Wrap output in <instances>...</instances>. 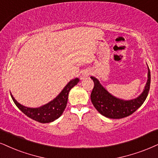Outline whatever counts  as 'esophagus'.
Segmentation results:
<instances>
[{"mask_svg": "<svg viewBox=\"0 0 158 158\" xmlns=\"http://www.w3.org/2000/svg\"><path fill=\"white\" fill-rule=\"evenodd\" d=\"M89 75V73H86V72H85V73H83V76H82V77L83 78V77H87V76Z\"/></svg>", "mask_w": 158, "mask_h": 158, "instance_id": "esophagus-1", "label": "esophagus"}]
</instances>
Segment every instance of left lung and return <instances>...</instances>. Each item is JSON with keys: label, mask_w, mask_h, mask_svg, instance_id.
<instances>
[{"label": "left lung", "mask_w": 158, "mask_h": 158, "mask_svg": "<svg viewBox=\"0 0 158 158\" xmlns=\"http://www.w3.org/2000/svg\"><path fill=\"white\" fill-rule=\"evenodd\" d=\"M94 81V88L91 94V100L98 112L110 118H122L127 117L141 106L147 99L150 88V70L148 71V80L143 93L139 97L132 100H122L109 94L94 77H91Z\"/></svg>", "instance_id": "8db88e82"}]
</instances>
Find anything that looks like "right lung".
Instances as JSON below:
<instances>
[{"mask_svg": "<svg viewBox=\"0 0 158 158\" xmlns=\"http://www.w3.org/2000/svg\"><path fill=\"white\" fill-rule=\"evenodd\" d=\"M79 81L78 78H75L70 81L56 99L38 108H30L23 106L17 102L11 94V97L17 108L29 118L40 123H49L57 119L63 114L67 106L69 91L77 84Z\"/></svg>", "mask_w": 158, "mask_h": 158, "instance_id": "add662e5", "label": "right lung"}]
</instances>
